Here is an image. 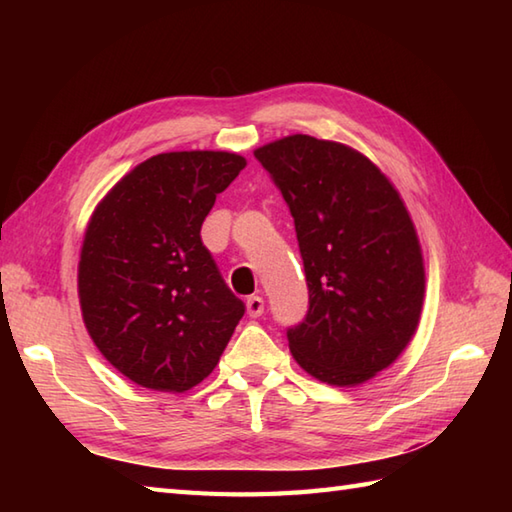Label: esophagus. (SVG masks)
<instances>
[{"instance_id": "1", "label": "esophagus", "mask_w": 512, "mask_h": 512, "mask_svg": "<svg viewBox=\"0 0 512 512\" xmlns=\"http://www.w3.org/2000/svg\"><path fill=\"white\" fill-rule=\"evenodd\" d=\"M246 312H248V317H253V319L262 317V314H264V299L257 297V295L248 297L246 299Z\"/></svg>"}]
</instances>
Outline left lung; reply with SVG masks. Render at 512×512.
Segmentation results:
<instances>
[{
	"instance_id": "left-lung-1",
	"label": "left lung",
	"mask_w": 512,
	"mask_h": 512,
	"mask_svg": "<svg viewBox=\"0 0 512 512\" xmlns=\"http://www.w3.org/2000/svg\"><path fill=\"white\" fill-rule=\"evenodd\" d=\"M295 217L310 308L288 330L295 361L321 383L356 387L418 330L424 259L394 184L354 147L292 134L255 149Z\"/></svg>"
}]
</instances>
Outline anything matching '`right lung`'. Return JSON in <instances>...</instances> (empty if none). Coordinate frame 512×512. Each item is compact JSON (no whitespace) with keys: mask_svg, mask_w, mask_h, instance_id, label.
<instances>
[{"mask_svg":"<svg viewBox=\"0 0 512 512\" xmlns=\"http://www.w3.org/2000/svg\"><path fill=\"white\" fill-rule=\"evenodd\" d=\"M244 167L231 151H169L96 204L76 277L83 323L140 387L182 394L202 383L244 317L200 237L217 193Z\"/></svg>","mask_w":512,"mask_h":512,"instance_id":"1","label":"right lung"}]
</instances>
